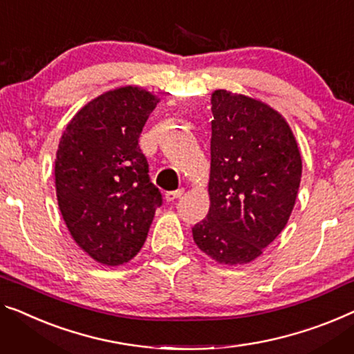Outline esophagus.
<instances>
[{
    "instance_id": "34e87169",
    "label": "esophagus",
    "mask_w": 354,
    "mask_h": 354,
    "mask_svg": "<svg viewBox=\"0 0 354 354\" xmlns=\"http://www.w3.org/2000/svg\"><path fill=\"white\" fill-rule=\"evenodd\" d=\"M183 189H178V191H170V192H167L165 194V200L167 202H175L176 198H179L183 195Z\"/></svg>"
}]
</instances>
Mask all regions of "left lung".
<instances>
[{"label": "left lung", "mask_w": 354, "mask_h": 354, "mask_svg": "<svg viewBox=\"0 0 354 354\" xmlns=\"http://www.w3.org/2000/svg\"><path fill=\"white\" fill-rule=\"evenodd\" d=\"M209 211L192 227L195 245L216 262H252L286 227L302 178L291 127L261 100L211 93Z\"/></svg>", "instance_id": "left-lung-1"}]
</instances>
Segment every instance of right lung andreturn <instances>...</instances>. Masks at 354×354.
Here are the masks:
<instances>
[{
  "label": "right lung",
  "instance_id": "1",
  "mask_svg": "<svg viewBox=\"0 0 354 354\" xmlns=\"http://www.w3.org/2000/svg\"><path fill=\"white\" fill-rule=\"evenodd\" d=\"M157 103L138 86L108 91L79 109L60 138V213L77 246L103 266H122L138 254L162 205L138 146Z\"/></svg>",
  "mask_w": 354,
  "mask_h": 354
}]
</instances>
